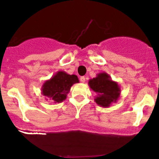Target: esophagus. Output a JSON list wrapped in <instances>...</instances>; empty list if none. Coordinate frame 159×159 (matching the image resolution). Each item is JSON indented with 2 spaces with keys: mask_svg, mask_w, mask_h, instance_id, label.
Here are the masks:
<instances>
[{
  "mask_svg": "<svg viewBox=\"0 0 159 159\" xmlns=\"http://www.w3.org/2000/svg\"><path fill=\"white\" fill-rule=\"evenodd\" d=\"M85 79H86V78H85L84 76H81L80 79V80L81 83H84V82H85Z\"/></svg>",
  "mask_w": 159,
  "mask_h": 159,
  "instance_id": "obj_1",
  "label": "esophagus"
}]
</instances>
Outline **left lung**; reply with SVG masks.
<instances>
[{"label":"left lung","instance_id":"8db88e82","mask_svg":"<svg viewBox=\"0 0 159 159\" xmlns=\"http://www.w3.org/2000/svg\"><path fill=\"white\" fill-rule=\"evenodd\" d=\"M90 88L97 94L95 97V102L102 107L107 108L113 102L119 100L121 89L116 81L112 80L107 73L100 72L96 77L88 81Z\"/></svg>","mask_w":159,"mask_h":159}]
</instances>
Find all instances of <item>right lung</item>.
<instances>
[{
    "mask_svg": "<svg viewBox=\"0 0 159 159\" xmlns=\"http://www.w3.org/2000/svg\"><path fill=\"white\" fill-rule=\"evenodd\" d=\"M79 82L77 75L59 71L49 80L44 81L41 88V94L45 96L46 100L50 99L55 103L61 102L67 99L73 84Z\"/></svg>",
    "mask_w": 159,
    "mask_h": 159,
    "instance_id": "obj_1",
    "label": "right lung"
}]
</instances>
